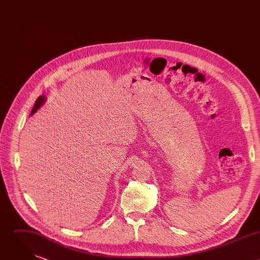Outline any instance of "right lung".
<instances>
[{"instance_id":"add662e5","label":"right lung","mask_w":260,"mask_h":260,"mask_svg":"<svg viewBox=\"0 0 260 260\" xmlns=\"http://www.w3.org/2000/svg\"><path fill=\"white\" fill-rule=\"evenodd\" d=\"M44 101H45V96H42V95H40L38 99H37V101H36V103H35V105H34V108H32L31 112H30V115H32V114L36 112V111L38 110V109L43 105Z\"/></svg>"}]
</instances>
